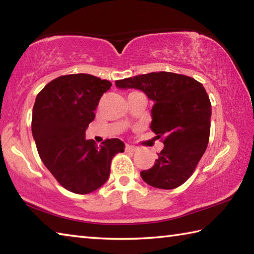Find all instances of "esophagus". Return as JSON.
Instances as JSON below:
<instances>
[{
    "label": "esophagus",
    "mask_w": 254,
    "mask_h": 254,
    "mask_svg": "<svg viewBox=\"0 0 254 254\" xmlns=\"http://www.w3.org/2000/svg\"><path fill=\"white\" fill-rule=\"evenodd\" d=\"M136 150H137V148L133 147V145H130V144L126 145V151H127V152H135Z\"/></svg>",
    "instance_id": "34e87169"
}]
</instances>
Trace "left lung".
Masks as SVG:
<instances>
[{
    "label": "left lung",
    "mask_w": 254,
    "mask_h": 254,
    "mask_svg": "<svg viewBox=\"0 0 254 254\" xmlns=\"http://www.w3.org/2000/svg\"><path fill=\"white\" fill-rule=\"evenodd\" d=\"M119 88H136L153 101L150 128L165 147L152 168L141 171L150 186L174 189L194 173L207 148L212 105L204 86L189 76L159 71L117 80Z\"/></svg>",
    "instance_id": "obj_1"
}]
</instances>
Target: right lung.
<instances>
[{
	"label": "right lung",
	"mask_w": 254,
	"mask_h": 254,
	"mask_svg": "<svg viewBox=\"0 0 254 254\" xmlns=\"http://www.w3.org/2000/svg\"><path fill=\"white\" fill-rule=\"evenodd\" d=\"M111 86L93 75H64L47 84L34 102L31 128L39 156L56 180L75 194L104 185L112 159L126 147L119 139H107L100 147L85 139L94 111Z\"/></svg>",
	"instance_id": "add662e5"
}]
</instances>
